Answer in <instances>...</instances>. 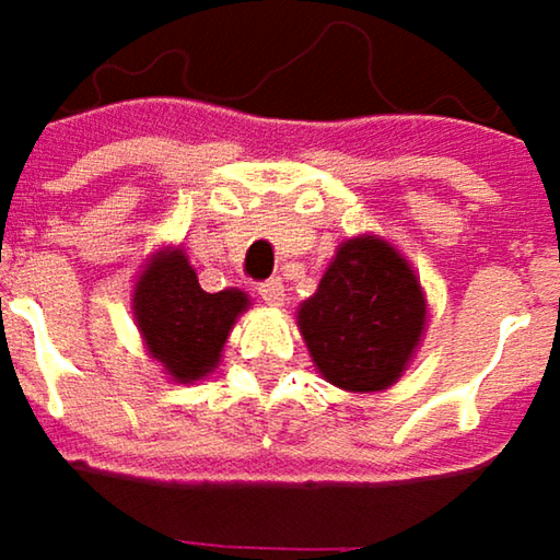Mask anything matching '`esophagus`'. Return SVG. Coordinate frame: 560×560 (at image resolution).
Returning <instances> with one entry per match:
<instances>
[{
    "mask_svg": "<svg viewBox=\"0 0 560 560\" xmlns=\"http://www.w3.org/2000/svg\"><path fill=\"white\" fill-rule=\"evenodd\" d=\"M258 295L265 299L267 305H283V283L280 280H265V283H258Z\"/></svg>",
    "mask_w": 560,
    "mask_h": 560,
    "instance_id": "34e87169",
    "label": "esophagus"
}]
</instances>
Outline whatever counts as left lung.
Returning a JSON list of instances; mask_svg holds the SVG:
<instances>
[{
    "instance_id": "obj_1",
    "label": "left lung",
    "mask_w": 560,
    "mask_h": 560,
    "mask_svg": "<svg viewBox=\"0 0 560 560\" xmlns=\"http://www.w3.org/2000/svg\"><path fill=\"white\" fill-rule=\"evenodd\" d=\"M299 327L330 384L384 390L400 377L422 337V287L384 238H350L327 267L318 293L302 302Z\"/></svg>"
}]
</instances>
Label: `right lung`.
I'll return each mask as SVG.
<instances>
[{"label":"right lung","mask_w":560,"mask_h":560,"mask_svg":"<svg viewBox=\"0 0 560 560\" xmlns=\"http://www.w3.org/2000/svg\"><path fill=\"white\" fill-rule=\"evenodd\" d=\"M248 305L245 293H205L183 252H160L135 287V318L156 362L176 381H198L220 362V350Z\"/></svg>","instance_id":"obj_1"}]
</instances>
